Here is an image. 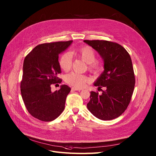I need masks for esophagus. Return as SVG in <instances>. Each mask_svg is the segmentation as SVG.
I'll list each match as a JSON object with an SVG mask.
<instances>
[{
  "label": "esophagus",
  "instance_id": "34e87169",
  "mask_svg": "<svg viewBox=\"0 0 156 156\" xmlns=\"http://www.w3.org/2000/svg\"><path fill=\"white\" fill-rule=\"evenodd\" d=\"M72 90L73 91H80V90H82V88H76V87H73L71 88Z\"/></svg>",
  "mask_w": 156,
  "mask_h": 156
}]
</instances>
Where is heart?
<instances>
[{"mask_svg": "<svg viewBox=\"0 0 156 156\" xmlns=\"http://www.w3.org/2000/svg\"><path fill=\"white\" fill-rule=\"evenodd\" d=\"M72 54L80 57L84 62L88 64V68L92 71H97L100 68L99 63L95 62L96 54L95 51L90 47H80L73 51ZM60 68L65 71H69L72 66V55L69 52H64L61 55L59 60ZM65 80L68 84L76 87H83L87 83L90 81V78L84 75L72 72L66 76Z\"/></svg>", "mask_w": 156, "mask_h": 156, "instance_id": "heart-1", "label": "heart"}]
</instances>
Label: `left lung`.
I'll list each match as a JSON object with an SVG mask.
<instances>
[{
	"instance_id": "8db88e82",
	"label": "left lung",
	"mask_w": 156,
	"mask_h": 156,
	"mask_svg": "<svg viewBox=\"0 0 156 156\" xmlns=\"http://www.w3.org/2000/svg\"><path fill=\"white\" fill-rule=\"evenodd\" d=\"M95 50L104 61V71L94 86L105 87L102 94L90 92L87 108L101 120L115 119L125 112L129 104L135 79L132 59L121 45L106 40H83Z\"/></svg>"
}]
</instances>
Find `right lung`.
<instances>
[{"instance_id": "1", "label": "right lung", "mask_w": 156, "mask_h": 156, "mask_svg": "<svg viewBox=\"0 0 156 156\" xmlns=\"http://www.w3.org/2000/svg\"><path fill=\"white\" fill-rule=\"evenodd\" d=\"M73 41L46 43L36 46L26 56L23 67L21 93L26 108L32 116L42 121H51L62 112L71 88L61 85L51 91V85L61 83L59 55Z\"/></svg>"}]
</instances>
